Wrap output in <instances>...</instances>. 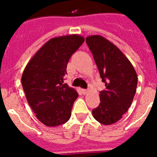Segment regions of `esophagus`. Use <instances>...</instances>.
<instances>
[{"instance_id": "esophagus-1", "label": "esophagus", "mask_w": 157, "mask_h": 157, "mask_svg": "<svg viewBox=\"0 0 157 157\" xmlns=\"http://www.w3.org/2000/svg\"><path fill=\"white\" fill-rule=\"evenodd\" d=\"M82 93H83V94H86L87 93H88V90H85V89H83Z\"/></svg>"}]
</instances>
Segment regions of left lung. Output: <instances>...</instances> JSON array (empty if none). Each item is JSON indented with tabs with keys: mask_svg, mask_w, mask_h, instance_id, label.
<instances>
[{
	"mask_svg": "<svg viewBox=\"0 0 157 157\" xmlns=\"http://www.w3.org/2000/svg\"><path fill=\"white\" fill-rule=\"evenodd\" d=\"M86 41L106 87L100 92L101 103L93 109V116L104 125H111L131 105L138 84L137 73L127 56L104 37L89 36Z\"/></svg>",
	"mask_w": 157,
	"mask_h": 157,
	"instance_id": "1",
	"label": "left lung"
}]
</instances>
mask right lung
<instances>
[{"label": "right lung", "mask_w": 157, "mask_h": 157, "mask_svg": "<svg viewBox=\"0 0 157 157\" xmlns=\"http://www.w3.org/2000/svg\"><path fill=\"white\" fill-rule=\"evenodd\" d=\"M77 34L53 37L31 58L23 71L21 82L29 105L40 122L57 127L68 121L75 90L63 84L67 64L83 42Z\"/></svg>", "instance_id": "right-lung-1"}]
</instances>
